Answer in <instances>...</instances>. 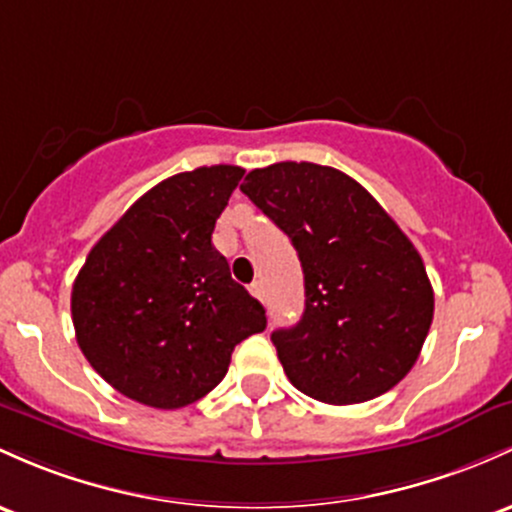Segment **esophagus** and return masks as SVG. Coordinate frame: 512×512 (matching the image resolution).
Here are the masks:
<instances>
[{
	"mask_svg": "<svg viewBox=\"0 0 512 512\" xmlns=\"http://www.w3.org/2000/svg\"><path fill=\"white\" fill-rule=\"evenodd\" d=\"M250 294L255 296V299H262V296H265V286H262V282H252L250 284Z\"/></svg>",
	"mask_w": 512,
	"mask_h": 512,
	"instance_id": "1",
	"label": "esophagus"
}]
</instances>
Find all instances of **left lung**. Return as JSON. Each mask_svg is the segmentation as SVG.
Returning a JSON list of instances; mask_svg holds the SVG:
<instances>
[{"label": "left lung", "instance_id": "obj_1", "mask_svg": "<svg viewBox=\"0 0 512 512\" xmlns=\"http://www.w3.org/2000/svg\"><path fill=\"white\" fill-rule=\"evenodd\" d=\"M291 238L306 308L272 342L306 396L350 406L381 396L413 369L435 296L423 260L362 184L335 167L277 162L240 184Z\"/></svg>", "mask_w": 512, "mask_h": 512}]
</instances>
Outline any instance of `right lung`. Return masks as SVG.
I'll return each instance as SVG.
<instances>
[{"instance_id":"add662e5","label":"right lung","mask_w":512,"mask_h":512,"mask_svg":"<svg viewBox=\"0 0 512 512\" xmlns=\"http://www.w3.org/2000/svg\"><path fill=\"white\" fill-rule=\"evenodd\" d=\"M245 170L179 172L145 192L92 247L72 284L77 345L101 379L145 406L184 408L216 389L235 345L267 328L211 243Z\"/></svg>"}]
</instances>
